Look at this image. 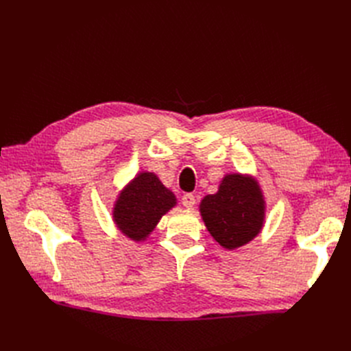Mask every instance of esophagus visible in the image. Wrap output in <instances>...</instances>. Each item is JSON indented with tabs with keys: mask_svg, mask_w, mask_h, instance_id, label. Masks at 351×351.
<instances>
[{
	"mask_svg": "<svg viewBox=\"0 0 351 351\" xmlns=\"http://www.w3.org/2000/svg\"><path fill=\"white\" fill-rule=\"evenodd\" d=\"M182 204H183L184 208L192 209L195 206V204H196V199H195V196L192 193H187V195H184L182 197Z\"/></svg>",
	"mask_w": 351,
	"mask_h": 351,
	"instance_id": "obj_1",
	"label": "esophagus"
}]
</instances>
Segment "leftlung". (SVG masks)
Returning a JSON list of instances; mask_svg holds the SVG:
<instances>
[{"mask_svg": "<svg viewBox=\"0 0 351 351\" xmlns=\"http://www.w3.org/2000/svg\"><path fill=\"white\" fill-rule=\"evenodd\" d=\"M202 219L219 246L239 249L256 237L265 224V205L261 186L252 176L227 174L218 192L202 199Z\"/></svg>", "mask_w": 351, "mask_h": 351, "instance_id": "8db88e82", "label": "left lung"}]
</instances>
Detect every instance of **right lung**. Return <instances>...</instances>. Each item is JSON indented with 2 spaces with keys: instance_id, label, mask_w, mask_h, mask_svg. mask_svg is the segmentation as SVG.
<instances>
[{
  "instance_id": "right-lung-1",
  "label": "right lung",
  "mask_w": 351,
  "mask_h": 351,
  "mask_svg": "<svg viewBox=\"0 0 351 351\" xmlns=\"http://www.w3.org/2000/svg\"><path fill=\"white\" fill-rule=\"evenodd\" d=\"M177 205L171 190L154 173L136 174L117 197L112 208L115 227L133 241L149 237L159 219Z\"/></svg>"
}]
</instances>
